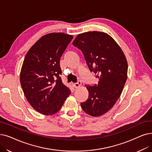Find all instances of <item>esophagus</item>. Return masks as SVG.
I'll list each match as a JSON object with an SVG mask.
<instances>
[{"mask_svg":"<svg viewBox=\"0 0 152 152\" xmlns=\"http://www.w3.org/2000/svg\"><path fill=\"white\" fill-rule=\"evenodd\" d=\"M81 85V82L80 81H78L77 83L72 84V86H73L75 88H78L79 87H80Z\"/></svg>","mask_w":152,"mask_h":152,"instance_id":"obj_1","label":"esophagus"}]
</instances>
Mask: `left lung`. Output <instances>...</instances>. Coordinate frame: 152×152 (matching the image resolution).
<instances>
[{
	"label": "left lung",
	"mask_w": 152,
	"mask_h": 152,
	"mask_svg": "<svg viewBox=\"0 0 152 152\" xmlns=\"http://www.w3.org/2000/svg\"><path fill=\"white\" fill-rule=\"evenodd\" d=\"M84 56L91 72L99 79L97 84L85 85L88 99L81 103L86 113L98 117L107 113L121 95L127 78L128 64L122 49L104 32L88 31L72 42Z\"/></svg>",
	"instance_id": "left-lung-1"
}]
</instances>
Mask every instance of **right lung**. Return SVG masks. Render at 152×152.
<instances>
[{
    "mask_svg": "<svg viewBox=\"0 0 152 152\" xmlns=\"http://www.w3.org/2000/svg\"><path fill=\"white\" fill-rule=\"evenodd\" d=\"M72 38L63 33L45 35L25 57L20 76L23 93L32 107L43 115L58 113L71 94L60 76V60Z\"/></svg>",
    "mask_w": 152,
    "mask_h": 152,
    "instance_id": "add662e5",
    "label": "right lung"
}]
</instances>
